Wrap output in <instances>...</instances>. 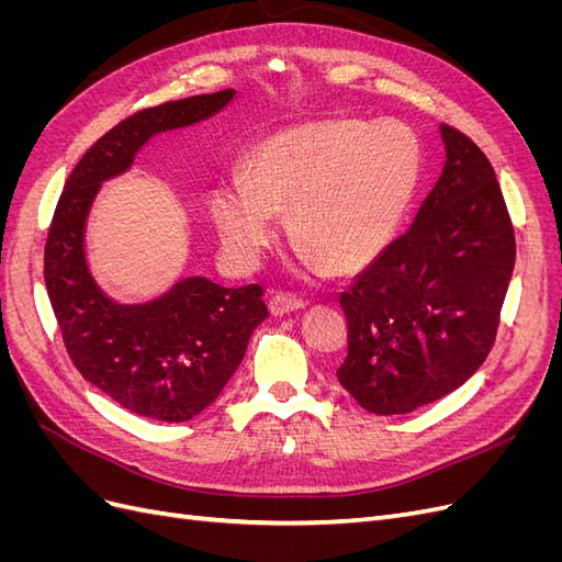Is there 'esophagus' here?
I'll use <instances>...</instances> for the list:
<instances>
[{
	"instance_id": "34e87169",
	"label": "esophagus",
	"mask_w": 562,
	"mask_h": 562,
	"mask_svg": "<svg viewBox=\"0 0 562 562\" xmlns=\"http://www.w3.org/2000/svg\"><path fill=\"white\" fill-rule=\"evenodd\" d=\"M304 307H307V302L293 293H271V297H269V312L274 316H285V314L304 310Z\"/></svg>"
}]
</instances>
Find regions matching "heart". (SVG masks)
Wrapping results in <instances>:
<instances>
[{"mask_svg": "<svg viewBox=\"0 0 562 562\" xmlns=\"http://www.w3.org/2000/svg\"><path fill=\"white\" fill-rule=\"evenodd\" d=\"M424 171L417 133L401 122L335 119L281 131L250 151L246 176H220L209 211L227 258L258 265L281 211L307 265L351 271L394 239Z\"/></svg>", "mask_w": 562, "mask_h": 562, "instance_id": "1", "label": "heart"}]
</instances>
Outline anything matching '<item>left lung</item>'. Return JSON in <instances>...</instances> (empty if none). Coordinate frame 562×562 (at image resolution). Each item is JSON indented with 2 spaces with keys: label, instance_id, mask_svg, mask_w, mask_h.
I'll use <instances>...</instances> for the list:
<instances>
[{
  "label": "left lung",
  "instance_id": "8db88e82",
  "mask_svg": "<svg viewBox=\"0 0 562 562\" xmlns=\"http://www.w3.org/2000/svg\"><path fill=\"white\" fill-rule=\"evenodd\" d=\"M446 166L411 229L339 295L337 380L366 411L403 415L462 386L495 342L516 265L512 217L481 147L440 124Z\"/></svg>",
  "mask_w": 562,
  "mask_h": 562
}]
</instances>
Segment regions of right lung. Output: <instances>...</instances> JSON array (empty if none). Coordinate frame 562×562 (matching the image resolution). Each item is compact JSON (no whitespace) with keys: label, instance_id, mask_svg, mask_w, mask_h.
<instances>
[{"label":"right lung","instance_id":"1","mask_svg":"<svg viewBox=\"0 0 562 562\" xmlns=\"http://www.w3.org/2000/svg\"><path fill=\"white\" fill-rule=\"evenodd\" d=\"M234 98L225 89L124 119L75 166L48 229L44 281L67 353L83 380L140 417L187 422L206 411L269 314L262 285L184 277L155 300L119 302L89 267V215L103 182L126 173L155 135L206 122Z\"/></svg>","mask_w":562,"mask_h":562}]
</instances>
